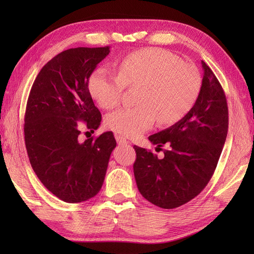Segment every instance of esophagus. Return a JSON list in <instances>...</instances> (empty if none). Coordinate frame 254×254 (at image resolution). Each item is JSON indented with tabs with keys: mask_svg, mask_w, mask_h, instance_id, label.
<instances>
[{
	"mask_svg": "<svg viewBox=\"0 0 254 254\" xmlns=\"http://www.w3.org/2000/svg\"><path fill=\"white\" fill-rule=\"evenodd\" d=\"M116 139H117V143L119 145H126V144H128V141L126 138L123 137L121 135H116Z\"/></svg>",
	"mask_w": 254,
	"mask_h": 254,
	"instance_id": "esophagus-1",
	"label": "esophagus"
}]
</instances>
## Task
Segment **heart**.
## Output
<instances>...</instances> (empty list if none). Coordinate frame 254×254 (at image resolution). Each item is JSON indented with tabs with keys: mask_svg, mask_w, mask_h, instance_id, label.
<instances>
[{
	"mask_svg": "<svg viewBox=\"0 0 254 254\" xmlns=\"http://www.w3.org/2000/svg\"><path fill=\"white\" fill-rule=\"evenodd\" d=\"M118 75L97 68L90 75L89 93L104 109L120 104L126 86L135 87L138 105L121 108L106 118L110 130L127 137L139 136L154 126L176 123L195 105L202 78L197 68L163 49L133 52L118 62Z\"/></svg>",
	"mask_w": 254,
	"mask_h": 254,
	"instance_id": "obj_1",
	"label": "heart"
}]
</instances>
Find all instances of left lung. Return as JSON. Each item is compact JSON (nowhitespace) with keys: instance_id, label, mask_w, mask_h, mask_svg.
Here are the masks:
<instances>
[{"instance_id":"8db88e82","label":"left lung","mask_w":254,"mask_h":254,"mask_svg":"<svg viewBox=\"0 0 254 254\" xmlns=\"http://www.w3.org/2000/svg\"><path fill=\"white\" fill-rule=\"evenodd\" d=\"M201 91L190 112L174 126L150 135L164 158L134 145L133 165L138 191L161 208H176L191 201L207 186L222 154L228 132V107L222 85L202 61Z\"/></svg>"}]
</instances>
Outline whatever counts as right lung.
<instances>
[{
  "mask_svg": "<svg viewBox=\"0 0 254 254\" xmlns=\"http://www.w3.org/2000/svg\"><path fill=\"white\" fill-rule=\"evenodd\" d=\"M109 52V47H79L59 53L37 75L27 100L24 133L30 165L64 202L87 201L100 191L117 146L112 132L85 142L78 137L80 124L90 132L100 126L88 82Z\"/></svg>",
  "mask_w": 254,
  "mask_h": 254,
  "instance_id": "1",
  "label": "right lung"
}]
</instances>
